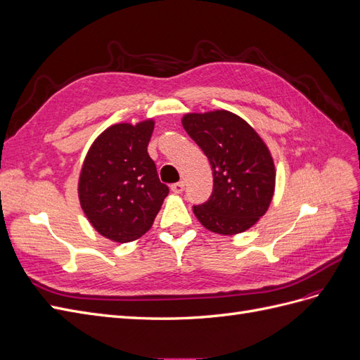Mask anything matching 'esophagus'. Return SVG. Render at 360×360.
I'll return each mask as SVG.
<instances>
[{"label":"esophagus","instance_id":"obj_1","mask_svg":"<svg viewBox=\"0 0 360 360\" xmlns=\"http://www.w3.org/2000/svg\"><path fill=\"white\" fill-rule=\"evenodd\" d=\"M171 191H172L174 193H181V192L184 191V184H183L181 181L174 183V184H171Z\"/></svg>","mask_w":360,"mask_h":360}]
</instances>
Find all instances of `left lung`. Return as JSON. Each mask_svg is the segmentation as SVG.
<instances>
[{"label":"left lung","instance_id":"obj_1","mask_svg":"<svg viewBox=\"0 0 360 360\" xmlns=\"http://www.w3.org/2000/svg\"><path fill=\"white\" fill-rule=\"evenodd\" d=\"M183 127L209 159L213 192L193 205L213 233H243L263 216L275 192V165L263 139L245 120L228 111L186 114Z\"/></svg>","mask_w":360,"mask_h":360}]
</instances>
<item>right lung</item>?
Returning a JSON list of instances; mask_svg holds the SVG:
<instances>
[{"label": "right lung", "instance_id": "add662e5", "mask_svg": "<svg viewBox=\"0 0 360 360\" xmlns=\"http://www.w3.org/2000/svg\"><path fill=\"white\" fill-rule=\"evenodd\" d=\"M153 127V120L108 127L84 160L82 210L97 233L118 243L146 234L169 192L147 153Z\"/></svg>", "mask_w": 360, "mask_h": 360}]
</instances>
